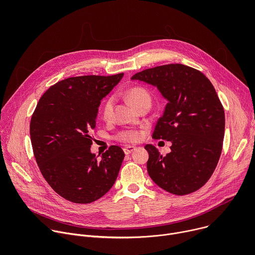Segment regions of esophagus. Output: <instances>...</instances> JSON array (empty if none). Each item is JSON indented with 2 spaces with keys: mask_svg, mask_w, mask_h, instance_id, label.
<instances>
[{
  "mask_svg": "<svg viewBox=\"0 0 255 255\" xmlns=\"http://www.w3.org/2000/svg\"><path fill=\"white\" fill-rule=\"evenodd\" d=\"M136 149V147L135 146H131V145H127L126 147H124V152H125V154H130L131 152H133L134 150Z\"/></svg>",
  "mask_w": 255,
  "mask_h": 255,
  "instance_id": "obj_1",
  "label": "esophagus"
}]
</instances>
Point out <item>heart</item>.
Instances as JSON below:
<instances>
[{"mask_svg": "<svg viewBox=\"0 0 255 255\" xmlns=\"http://www.w3.org/2000/svg\"><path fill=\"white\" fill-rule=\"evenodd\" d=\"M125 98L135 107L137 108L138 106H140L141 104L145 103V102H149L151 101L150 95L147 92V90H145L142 87L139 86H135V87H131L129 88L126 92H125ZM113 105H114V101L112 98H108L102 107V116L104 119L108 120L110 119L113 113ZM141 137V132L137 131V130H126V131H122L118 134L117 138L121 141L124 142H136L140 139Z\"/></svg>", "mask_w": 255, "mask_h": 255, "instance_id": "obj_1", "label": "heart"}]
</instances>
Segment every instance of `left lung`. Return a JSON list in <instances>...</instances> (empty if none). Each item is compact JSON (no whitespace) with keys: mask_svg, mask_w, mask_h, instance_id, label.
Wrapping results in <instances>:
<instances>
[{"mask_svg":"<svg viewBox=\"0 0 255 255\" xmlns=\"http://www.w3.org/2000/svg\"><path fill=\"white\" fill-rule=\"evenodd\" d=\"M131 80L151 85L167 101L152 138L171 142L162 156L151 144L147 171L154 183L177 196L203 187L219 161L225 132L223 106L201 71L171 63L137 72Z\"/></svg>","mask_w":255,"mask_h":255,"instance_id":"left-lung-1","label":"left lung"}]
</instances>
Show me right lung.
I'll return each mask as SVG.
<instances>
[{"mask_svg": "<svg viewBox=\"0 0 255 255\" xmlns=\"http://www.w3.org/2000/svg\"><path fill=\"white\" fill-rule=\"evenodd\" d=\"M123 76L65 79L51 86L36 106L30 122L34 156L49 186L65 200L89 204L115 184L124 151L112 145L98 158L91 152V132L102 99Z\"/></svg>", "mask_w": 255, "mask_h": 255, "instance_id": "add662e5", "label": "right lung"}]
</instances>
